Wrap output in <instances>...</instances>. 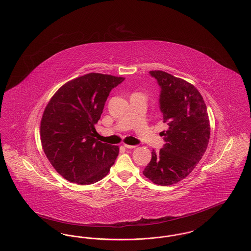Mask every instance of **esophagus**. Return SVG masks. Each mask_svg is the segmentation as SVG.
Masks as SVG:
<instances>
[{
    "instance_id": "obj_1",
    "label": "esophagus",
    "mask_w": 251,
    "mask_h": 251,
    "mask_svg": "<svg viewBox=\"0 0 251 251\" xmlns=\"http://www.w3.org/2000/svg\"><path fill=\"white\" fill-rule=\"evenodd\" d=\"M124 147H125L126 149H134V148H135V146H131V145H127V144H124Z\"/></svg>"
}]
</instances>
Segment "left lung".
<instances>
[{
	"label": "left lung",
	"instance_id": "obj_1",
	"mask_svg": "<svg viewBox=\"0 0 251 251\" xmlns=\"http://www.w3.org/2000/svg\"><path fill=\"white\" fill-rule=\"evenodd\" d=\"M161 87L160 109L168 129L166 144L144 169L145 177L167 186L186 178L206 151L210 120L202 96L193 84L167 72L151 71Z\"/></svg>",
	"mask_w": 251,
	"mask_h": 251
}]
</instances>
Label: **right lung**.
I'll use <instances>...</instances> for the list:
<instances>
[{"mask_svg":"<svg viewBox=\"0 0 251 251\" xmlns=\"http://www.w3.org/2000/svg\"><path fill=\"white\" fill-rule=\"evenodd\" d=\"M125 80L88 73L63 84L51 97L40 122L42 149L64 179L85 185L103 179L119 155V146L95 138L110 91Z\"/></svg>","mask_w":251,"mask_h":251,"instance_id":"add662e5","label":"right lung"}]
</instances>
